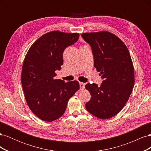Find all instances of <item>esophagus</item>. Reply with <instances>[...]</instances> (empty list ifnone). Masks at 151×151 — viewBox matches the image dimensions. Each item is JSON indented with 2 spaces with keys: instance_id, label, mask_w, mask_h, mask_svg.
Masks as SVG:
<instances>
[{
  "instance_id": "obj_1",
  "label": "esophagus",
  "mask_w": 151,
  "mask_h": 151,
  "mask_svg": "<svg viewBox=\"0 0 151 151\" xmlns=\"http://www.w3.org/2000/svg\"><path fill=\"white\" fill-rule=\"evenodd\" d=\"M85 85H86V83H79V86H80L81 89H84L85 88Z\"/></svg>"
}]
</instances>
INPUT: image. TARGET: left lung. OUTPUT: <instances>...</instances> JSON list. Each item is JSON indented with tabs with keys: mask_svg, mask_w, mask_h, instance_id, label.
Listing matches in <instances>:
<instances>
[{
	"mask_svg": "<svg viewBox=\"0 0 151 151\" xmlns=\"http://www.w3.org/2000/svg\"><path fill=\"white\" fill-rule=\"evenodd\" d=\"M81 36L91 46L94 67L103 79L100 86L95 83L86 85L91 95L86 108L96 117L108 119L122 110L132 92L133 63L126 45L114 34L101 31Z\"/></svg>",
	"mask_w": 151,
	"mask_h": 151,
	"instance_id": "1",
	"label": "left lung"
}]
</instances>
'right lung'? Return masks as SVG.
<instances>
[{"mask_svg":"<svg viewBox=\"0 0 151 151\" xmlns=\"http://www.w3.org/2000/svg\"><path fill=\"white\" fill-rule=\"evenodd\" d=\"M79 33L53 31L43 35L31 45L22 68L21 83L31 111L50 122L64 113L68 101L79 89L78 81L55 79V70L63 65V53L79 40Z\"/></svg>","mask_w":151,"mask_h":151,"instance_id":"obj_1","label":"right lung"}]
</instances>
